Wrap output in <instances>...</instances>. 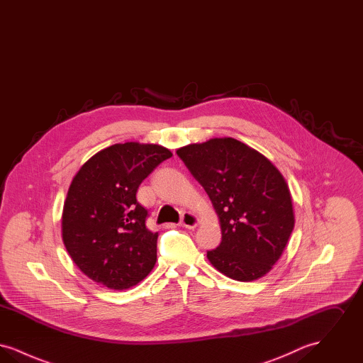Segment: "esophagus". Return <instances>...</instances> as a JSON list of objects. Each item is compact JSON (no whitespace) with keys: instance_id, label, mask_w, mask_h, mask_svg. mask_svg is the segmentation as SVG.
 I'll return each instance as SVG.
<instances>
[{"instance_id":"obj_1","label":"esophagus","mask_w":363,"mask_h":363,"mask_svg":"<svg viewBox=\"0 0 363 363\" xmlns=\"http://www.w3.org/2000/svg\"><path fill=\"white\" fill-rule=\"evenodd\" d=\"M200 223V219L191 213V212H185L182 215V220H181V225L182 227H186V228H196Z\"/></svg>"}]
</instances>
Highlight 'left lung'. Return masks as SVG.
<instances>
[{
	"mask_svg": "<svg viewBox=\"0 0 363 363\" xmlns=\"http://www.w3.org/2000/svg\"><path fill=\"white\" fill-rule=\"evenodd\" d=\"M177 155L207 191L219 218L222 242L207 252L209 262L238 281L265 277L295 223L284 177L269 159L233 138L189 144Z\"/></svg>",
	"mask_w": 363,
	"mask_h": 363,
	"instance_id": "left-lung-1",
	"label": "left lung"
}]
</instances>
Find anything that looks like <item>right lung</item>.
<instances>
[{"label":"right lung","mask_w":363,"mask_h":363,"mask_svg":"<svg viewBox=\"0 0 363 363\" xmlns=\"http://www.w3.org/2000/svg\"><path fill=\"white\" fill-rule=\"evenodd\" d=\"M173 154L129 141L91 156L72 179L62 211V241L73 262L110 290L136 286L156 262L157 233L147 228L140 184Z\"/></svg>","instance_id":"add662e5"}]
</instances>
